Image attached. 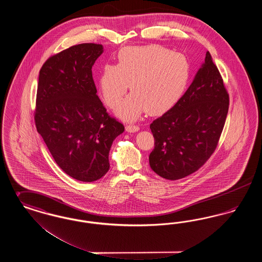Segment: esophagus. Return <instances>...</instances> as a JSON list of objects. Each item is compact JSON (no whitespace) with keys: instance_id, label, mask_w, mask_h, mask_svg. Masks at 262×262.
I'll use <instances>...</instances> for the list:
<instances>
[{"instance_id":"esophagus-1","label":"esophagus","mask_w":262,"mask_h":262,"mask_svg":"<svg viewBox=\"0 0 262 262\" xmlns=\"http://www.w3.org/2000/svg\"><path fill=\"white\" fill-rule=\"evenodd\" d=\"M139 129V126L138 125H126L125 126V130L127 133H136Z\"/></svg>"}]
</instances>
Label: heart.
I'll list each match as a JSON object with an SVG mask.
<instances>
[{
  "mask_svg": "<svg viewBox=\"0 0 262 262\" xmlns=\"http://www.w3.org/2000/svg\"><path fill=\"white\" fill-rule=\"evenodd\" d=\"M189 63L180 53L158 45L126 47L119 52L118 66L105 64L100 75L101 93L110 108H117L127 90L120 114L134 120L144 111L166 112L178 102L189 79Z\"/></svg>",
  "mask_w": 262,
  "mask_h": 262,
  "instance_id": "heart-1",
  "label": "heart"
}]
</instances>
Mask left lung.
I'll return each mask as SVG.
<instances>
[{"label": "left lung", "mask_w": 262, "mask_h": 262, "mask_svg": "<svg viewBox=\"0 0 262 262\" xmlns=\"http://www.w3.org/2000/svg\"><path fill=\"white\" fill-rule=\"evenodd\" d=\"M228 109L223 78L206 52L204 63L185 94L150 125L154 137L151 169L172 181L196 172L217 147Z\"/></svg>", "instance_id": "8db88e82"}]
</instances>
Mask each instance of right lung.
Returning a JSON list of instances; mask_svg holds the SVG:
<instances>
[{"label":"right lung","mask_w":262,"mask_h":262,"mask_svg":"<svg viewBox=\"0 0 262 262\" xmlns=\"http://www.w3.org/2000/svg\"><path fill=\"white\" fill-rule=\"evenodd\" d=\"M101 44L83 43L51 56L39 72L34 121L55 162L80 182L109 171V151L125 126L97 96L92 66Z\"/></svg>","instance_id":"add662e5"}]
</instances>
